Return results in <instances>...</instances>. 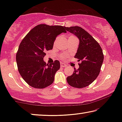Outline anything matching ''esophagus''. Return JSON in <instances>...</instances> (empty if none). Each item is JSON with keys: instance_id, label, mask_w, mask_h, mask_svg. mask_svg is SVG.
<instances>
[{"instance_id": "34e87169", "label": "esophagus", "mask_w": 122, "mask_h": 122, "mask_svg": "<svg viewBox=\"0 0 122 122\" xmlns=\"http://www.w3.org/2000/svg\"><path fill=\"white\" fill-rule=\"evenodd\" d=\"M61 67H66V65L65 64H64V63H61Z\"/></svg>"}]
</instances>
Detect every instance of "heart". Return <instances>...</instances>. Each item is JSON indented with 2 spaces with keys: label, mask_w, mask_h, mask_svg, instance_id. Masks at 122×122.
<instances>
[{
  "label": "heart",
  "mask_w": 122,
  "mask_h": 122,
  "mask_svg": "<svg viewBox=\"0 0 122 122\" xmlns=\"http://www.w3.org/2000/svg\"><path fill=\"white\" fill-rule=\"evenodd\" d=\"M58 39H59V37H57V38H56V39L55 40V41H54V44H56V42H57V41H58Z\"/></svg>",
  "instance_id": "b5f03b06"
}]
</instances>
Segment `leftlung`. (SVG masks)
Segmentation results:
<instances>
[{
  "label": "left lung",
  "mask_w": 122,
  "mask_h": 122,
  "mask_svg": "<svg viewBox=\"0 0 122 122\" xmlns=\"http://www.w3.org/2000/svg\"><path fill=\"white\" fill-rule=\"evenodd\" d=\"M66 29L79 38V47L74 58L81 61L79 68H74L73 74L68 76L66 81L69 85L74 88L86 87L99 74L104 60L103 51L94 38L80 26L66 27Z\"/></svg>",
  "instance_id": "8db88e82"
}]
</instances>
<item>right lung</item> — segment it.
I'll return each mask as SVG.
<instances>
[{"instance_id":"1","label":"right lung","mask_w":122,"mask_h":122,"mask_svg":"<svg viewBox=\"0 0 122 122\" xmlns=\"http://www.w3.org/2000/svg\"><path fill=\"white\" fill-rule=\"evenodd\" d=\"M61 25L39 24L33 28L21 41L16 54L18 71L26 83L38 89L53 83L54 76L60 68L59 61L46 64L43 58L46 51L52 49L56 37L66 33Z\"/></svg>"}]
</instances>
